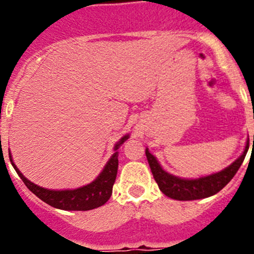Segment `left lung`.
Returning a JSON list of instances; mask_svg holds the SVG:
<instances>
[{"label": "left lung", "mask_w": 254, "mask_h": 254, "mask_svg": "<svg viewBox=\"0 0 254 254\" xmlns=\"http://www.w3.org/2000/svg\"><path fill=\"white\" fill-rule=\"evenodd\" d=\"M249 141H247L243 155L223 171L208 177L198 178V179H182V178L172 176L162 170L155 156L151 155L148 149H145V155H147L148 164L150 166L154 179L159 185L160 190L164 192L166 196L177 200H194L210 197L222 190L237 174L238 170L244 162L245 156L249 150Z\"/></svg>", "instance_id": "8db88e82"}]
</instances>
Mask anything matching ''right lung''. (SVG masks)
<instances>
[{"label": "right lung", "mask_w": 254, "mask_h": 254, "mask_svg": "<svg viewBox=\"0 0 254 254\" xmlns=\"http://www.w3.org/2000/svg\"><path fill=\"white\" fill-rule=\"evenodd\" d=\"M127 138H129V135L124 136L116 144L115 150H117L119 145L123 144L124 141H127ZM9 159L14 170L16 171V173L21 178V180L27 186L28 190L33 192L43 202L54 206V208L61 209V210L86 211L104 205L110 199L111 194H112V188L113 184L116 182V178H117L118 171V151H116L112 157L109 160L106 166H105L100 176L94 182H92L86 186H82L80 189H76V190L54 191L40 188V186H38L36 184L31 183L30 180L26 179L22 176L21 172L17 170L16 166L14 165L10 154Z\"/></svg>", "instance_id": "right-lung-1"}]
</instances>
